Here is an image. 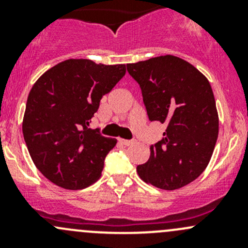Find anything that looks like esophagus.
<instances>
[{
    "label": "esophagus",
    "mask_w": 248,
    "mask_h": 248,
    "mask_svg": "<svg viewBox=\"0 0 248 248\" xmlns=\"http://www.w3.org/2000/svg\"><path fill=\"white\" fill-rule=\"evenodd\" d=\"M121 144H124V146H131V145L136 144V140H127V139H120Z\"/></svg>",
    "instance_id": "1"
}]
</instances>
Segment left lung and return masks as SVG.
<instances>
[{"label":"left lung","instance_id":"obj_1","mask_svg":"<svg viewBox=\"0 0 248 248\" xmlns=\"http://www.w3.org/2000/svg\"><path fill=\"white\" fill-rule=\"evenodd\" d=\"M139 84L150 121L167 126L150 158L137 167L140 179L174 191L191 184L209 164L218 137L211 85L189 62L166 55L127 64Z\"/></svg>","mask_w":248,"mask_h":248}]
</instances>
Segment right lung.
Here are the masks:
<instances>
[{
  "mask_svg": "<svg viewBox=\"0 0 248 248\" xmlns=\"http://www.w3.org/2000/svg\"><path fill=\"white\" fill-rule=\"evenodd\" d=\"M126 74V64L71 59L46 71L32 86L22 134L34 166L66 189H81L101 177L117 140L89 128L104 94Z\"/></svg>",
  "mask_w": 248,
  "mask_h": 248,
  "instance_id": "right-lung-1",
  "label": "right lung"
}]
</instances>
